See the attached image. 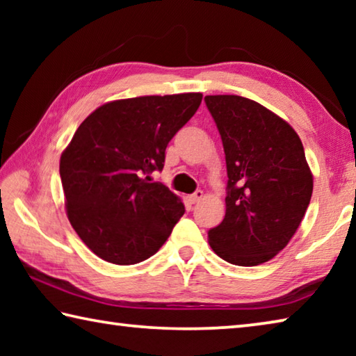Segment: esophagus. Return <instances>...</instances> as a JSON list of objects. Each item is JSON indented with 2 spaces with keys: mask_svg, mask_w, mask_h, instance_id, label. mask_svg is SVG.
Instances as JSON below:
<instances>
[{
  "mask_svg": "<svg viewBox=\"0 0 356 356\" xmlns=\"http://www.w3.org/2000/svg\"><path fill=\"white\" fill-rule=\"evenodd\" d=\"M204 197V191L202 190H196L195 193H193V195L190 196V201L193 202V204H196V202H200L201 200Z\"/></svg>",
  "mask_w": 356,
  "mask_h": 356,
  "instance_id": "obj_1",
  "label": "esophagus"
}]
</instances>
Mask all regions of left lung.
<instances>
[{
	"label": "left lung",
	"instance_id": "obj_1",
	"mask_svg": "<svg viewBox=\"0 0 356 356\" xmlns=\"http://www.w3.org/2000/svg\"><path fill=\"white\" fill-rule=\"evenodd\" d=\"M225 147L226 215L209 245L226 262L254 267L291 242L309 206L312 172L300 136L278 114L240 95H206Z\"/></svg>",
	"mask_w": 356,
	"mask_h": 356
}]
</instances>
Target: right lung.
Instances as JSON below:
<instances>
[{
    "mask_svg": "<svg viewBox=\"0 0 356 356\" xmlns=\"http://www.w3.org/2000/svg\"><path fill=\"white\" fill-rule=\"evenodd\" d=\"M201 92L108 102L83 120L59 161L65 212L94 254L116 265L154 256L184 215L180 197L150 182Z\"/></svg>",
    "mask_w": 356,
    "mask_h": 356,
    "instance_id": "obj_1",
    "label": "right lung"
}]
</instances>
